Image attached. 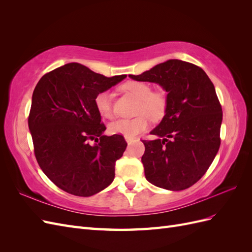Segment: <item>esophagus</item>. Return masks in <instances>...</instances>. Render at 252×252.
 Instances as JSON below:
<instances>
[{
  "label": "esophagus",
  "instance_id": "34e87169",
  "mask_svg": "<svg viewBox=\"0 0 252 252\" xmlns=\"http://www.w3.org/2000/svg\"><path fill=\"white\" fill-rule=\"evenodd\" d=\"M126 141H127V143H128V144H130L133 140H132V139H129V138H126Z\"/></svg>",
  "mask_w": 252,
  "mask_h": 252
}]
</instances>
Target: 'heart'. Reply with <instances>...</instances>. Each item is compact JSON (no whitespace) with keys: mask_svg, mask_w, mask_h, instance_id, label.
I'll return each instance as SVG.
<instances>
[{"mask_svg":"<svg viewBox=\"0 0 252 252\" xmlns=\"http://www.w3.org/2000/svg\"><path fill=\"white\" fill-rule=\"evenodd\" d=\"M121 90L138 100L133 119H120L111 122L108 128L114 134H122L125 138L133 139L145 131L152 121H161L168 108V94L163 88L151 89L147 82L127 81L121 85ZM94 105L102 117L112 118V95L108 91H100L94 97Z\"/></svg>","mask_w":252,"mask_h":252,"instance_id":"b5f03b06","label":"heart"}]
</instances>
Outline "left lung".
<instances>
[{"label": "left lung", "instance_id": "1", "mask_svg": "<svg viewBox=\"0 0 252 252\" xmlns=\"http://www.w3.org/2000/svg\"><path fill=\"white\" fill-rule=\"evenodd\" d=\"M135 81L152 82L168 93V108L150 134L142 140V157L147 181L164 189L184 190L208 170L220 145L223 111L215 86L201 67L181 60H168Z\"/></svg>", "mask_w": 252, "mask_h": 252}]
</instances>
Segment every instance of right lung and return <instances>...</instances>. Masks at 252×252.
I'll return each mask as SVG.
<instances>
[{
	"instance_id": "right-lung-1",
	"label": "right lung",
	"mask_w": 252,
	"mask_h": 252,
	"mask_svg": "<svg viewBox=\"0 0 252 252\" xmlns=\"http://www.w3.org/2000/svg\"><path fill=\"white\" fill-rule=\"evenodd\" d=\"M125 78H107L69 63L36 84L28 117L34 156L46 177L64 191L90 196L113 181L114 166L127 143L123 135H103L106 126L94 97ZM90 140L96 144L90 145Z\"/></svg>"
}]
</instances>
